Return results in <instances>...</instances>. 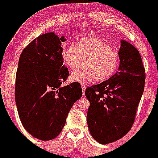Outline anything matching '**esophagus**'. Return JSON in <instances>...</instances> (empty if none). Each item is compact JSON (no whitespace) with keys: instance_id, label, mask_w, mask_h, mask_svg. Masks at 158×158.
<instances>
[{"instance_id":"1","label":"esophagus","mask_w":158,"mask_h":158,"mask_svg":"<svg viewBox=\"0 0 158 158\" xmlns=\"http://www.w3.org/2000/svg\"><path fill=\"white\" fill-rule=\"evenodd\" d=\"M81 86H82V94H83V95H85V89H86V86H85V85H83V84H82L81 85Z\"/></svg>"}]
</instances>
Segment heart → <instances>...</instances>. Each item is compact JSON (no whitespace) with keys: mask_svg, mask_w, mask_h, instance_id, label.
<instances>
[{"mask_svg":"<svg viewBox=\"0 0 158 158\" xmlns=\"http://www.w3.org/2000/svg\"><path fill=\"white\" fill-rule=\"evenodd\" d=\"M63 58L72 70L80 67L84 60L85 66L70 75V80L79 83L108 79L117 70L120 62L117 51L107 43L92 36H85L76 44H69L63 50Z\"/></svg>","mask_w":158,"mask_h":158,"instance_id":"b5f03b06","label":"heart"}]
</instances>
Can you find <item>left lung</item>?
<instances>
[{"label":"left lung","instance_id":"left-lung-1","mask_svg":"<svg viewBox=\"0 0 158 158\" xmlns=\"http://www.w3.org/2000/svg\"><path fill=\"white\" fill-rule=\"evenodd\" d=\"M118 54V71L85 90L89 131L102 144L118 141L131 130L144 89L145 71L138 49L122 40Z\"/></svg>","mask_w":158,"mask_h":158}]
</instances>
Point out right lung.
Returning <instances> with one entry per match:
<instances>
[{
  "label": "right lung",
  "mask_w": 158,
  "mask_h": 158,
  "mask_svg": "<svg viewBox=\"0 0 158 158\" xmlns=\"http://www.w3.org/2000/svg\"><path fill=\"white\" fill-rule=\"evenodd\" d=\"M65 40L54 33H44L31 41L19 59L15 82L19 117L30 135L42 141L60 135L68 113L82 95L79 82L61 85L69 76L61 47Z\"/></svg>",
  "instance_id": "right-lung-1"
}]
</instances>
